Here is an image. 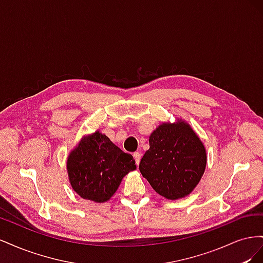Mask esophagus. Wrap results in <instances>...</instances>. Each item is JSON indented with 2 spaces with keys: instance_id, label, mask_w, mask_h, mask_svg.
I'll return each instance as SVG.
<instances>
[{
  "instance_id": "34e87169",
  "label": "esophagus",
  "mask_w": 263,
  "mask_h": 263,
  "mask_svg": "<svg viewBox=\"0 0 263 263\" xmlns=\"http://www.w3.org/2000/svg\"><path fill=\"white\" fill-rule=\"evenodd\" d=\"M134 158H135V161H136V164L138 165L139 162H140V158H141V155L140 153H134Z\"/></svg>"
}]
</instances>
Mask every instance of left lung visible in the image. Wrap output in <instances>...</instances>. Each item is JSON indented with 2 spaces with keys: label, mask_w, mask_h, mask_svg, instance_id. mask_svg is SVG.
<instances>
[{
  "label": "left lung",
  "mask_w": 263,
  "mask_h": 263,
  "mask_svg": "<svg viewBox=\"0 0 263 263\" xmlns=\"http://www.w3.org/2000/svg\"><path fill=\"white\" fill-rule=\"evenodd\" d=\"M139 170L158 194L168 200L189 195L203 177L208 156L200 137L183 119L162 123L151 133Z\"/></svg>",
  "instance_id": "left-lung-1"
}]
</instances>
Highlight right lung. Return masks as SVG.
<instances>
[{"label": "right lung", "mask_w": 263, "mask_h": 263, "mask_svg": "<svg viewBox=\"0 0 263 263\" xmlns=\"http://www.w3.org/2000/svg\"><path fill=\"white\" fill-rule=\"evenodd\" d=\"M136 169L132 155L97 130L84 136L67 159L70 184L84 200L107 202L123 178Z\"/></svg>", "instance_id": "right-lung-1"}]
</instances>
